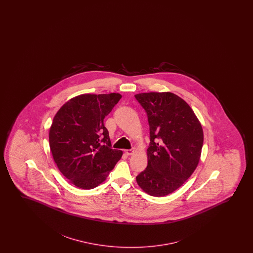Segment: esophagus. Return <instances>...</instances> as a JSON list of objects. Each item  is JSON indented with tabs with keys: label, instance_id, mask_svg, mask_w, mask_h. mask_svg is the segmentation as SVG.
Instances as JSON below:
<instances>
[{
	"label": "esophagus",
	"instance_id": "obj_1",
	"mask_svg": "<svg viewBox=\"0 0 253 253\" xmlns=\"http://www.w3.org/2000/svg\"><path fill=\"white\" fill-rule=\"evenodd\" d=\"M134 152H135V149H126L125 150V153H126V155L127 156H131V155H133L134 154Z\"/></svg>",
	"mask_w": 253,
	"mask_h": 253
}]
</instances>
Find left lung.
Masks as SVG:
<instances>
[{
  "label": "left lung",
  "instance_id": "1",
  "mask_svg": "<svg viewBox=\"0 0 253 253\" xmlns=\"http://www.w3.org/2000/svg\"><path fill=\"white\" fill-rule=\"evenodd\" d=\"M135 97L147 112L150 130L148 166L136 182L151 196H165L196 169L204 141L202 126L189 104L176 94L147 92Z\"/></svg>",
  "mask_w": 253,
  "mask_h": 253
}]
</instances>
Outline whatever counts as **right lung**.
I'll return each instance as SVG.
<instances>
[{
  "mask_svg": "<svg viewBox=\"0 0 253 253\" xmlns=\"http://www.w3.org/2000/svg\"><path fill=\"white\" fill-rule=\"evenodd\" d=\"M119 93L81 94L63 104L49 129L52 158L63 175L77 187L92 189L106 180L123 151L111 149L104 118Z\"/></svg>",
  "mask_w": 253,
  "mask_h": 253,
  "instance_id": "right-lung-1",
  "label": "right lung"
}]
</instances>
